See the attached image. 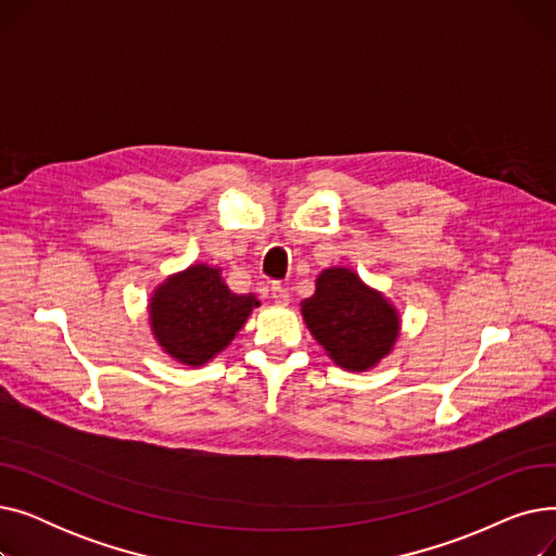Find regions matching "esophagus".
I'll return each mask as SVG.
<instances>
[{
    "mask_svg": "<svg viewBox=\"0 0 556 556\" xmlns=\"http://www.w3.org/2000/svg\"><path fill=\"white\" fill-rule=\"evenodd\" d=\"M270 295H273V300H275L277 304H288V302H290L288 288H283L279 281H275V283L270 286Z\"/></svg>",
    "mask_w": 556,
    "mask_h": 556,
    "instance_id": "obj_1",
    "label": "esophagus"
}]
</instances>
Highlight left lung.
<instances>
[{"mask_svg":"<svg viewBox=\"0 0 556 556\" xmlns=\"http://www.w3.org/2000/svg\"><path fill=\"white\" fill-rule=\"evenodd\" d=\"M302 315L329 356L352 371L374 367L399 336L394 308L346 268H329L317 277L315 295L302 302Z\"/></svg>","mask_w":556,"mask_h":556,"instance_id":"left-lung-1","label":"left lung"}]
</instances>
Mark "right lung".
<instances>
[{"label":"right lung","mask_w":556,"mask_h":556,"mask_svg":"<svg viewBox=\"0 0 556 556\" xmlns=\"http://www.w3.org/2000/svg\"><path fill=\"white\" fill-rule=\"evenodd\" d=\"M254 306V295H233L218 268L200 263L155 290L151 325L166 354L195 367L223 352Z\"/></svg>","instance_id":"1"}]
</instances>
